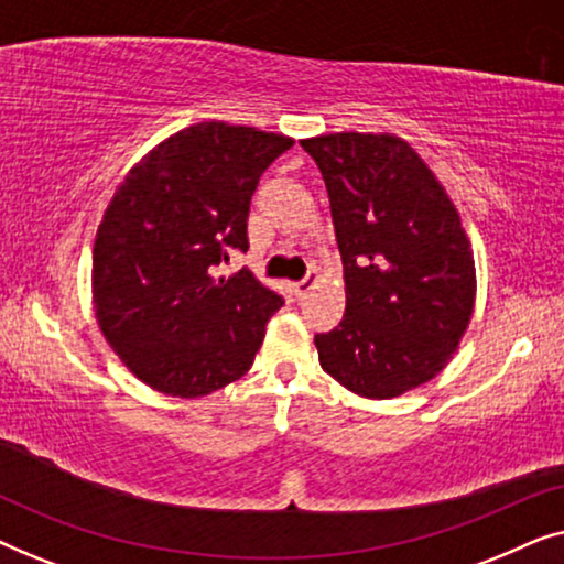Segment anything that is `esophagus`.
<instances>
[{"mask_svg":"<svg viewBox=\"0 0 564 564\" xmlns=\"http://www.w3.org/2000/svg\"><path fill=\"white\" fill-rule=\"evenodd\" d=\"M315 282H318V272H311V274L305 276V280H300V282L292 284V292H295L297 297H305L307 292L315 288Z\"/></svg>","mask_w":564,"mask_h":564,"instance_id":"esophagus-1","label":"esophagus"}]
</instances>
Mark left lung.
Listing matches in <instances>:
<instances>
[{
    "label": "left lung",
    "mask_w": 564,
    "mask_h": 564,
    "mask_svg": "<svg viewBox=\"0 0 564 564\" xmlns=\"http://www.w3.org/2000/svg\"><path fill=\"white\" fill-rule=\"evenodd\" d=\"M326 182L346 311L315 336L321 367L361 398L429 382L459 349L475 307V257L457 207L392 133L305 138Z\"/></svg>",
    "instance_id": "8db88e82"
}]
</instances>
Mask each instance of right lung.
I'll list each match as a JSON object with an SVG mask.
<instances>
[{"instance_id": "obj_1", "label": "right lung", "mask_w": 564, "mask_h": 564, "mask_svg": "<svg viewBox=\"0 0 564 564\" xmlns=\"http://www.w3.org/2000/svg\"><path fill=\"white\" fill-rule=\"evenodd\" d=\"M295 143L282 133L197 122L130 169L91 251L99 330L122 365L172 398L241 380L282 297L249 269L215 276L228 249H249L259 176Z\"/></svg>"}]
</instances>
